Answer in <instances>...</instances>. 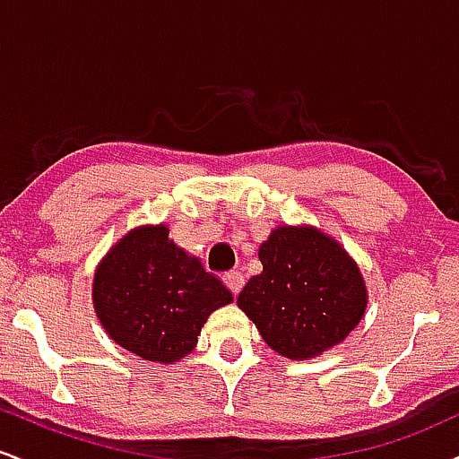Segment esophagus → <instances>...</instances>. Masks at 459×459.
<instances>
[{
    "mask_svg": "<svg viewBox=\"0 0 459 459\" xmlns=\"http://www.w3.org/2000/svg\"><path fill=\"white\" fill-rule=\"evenodd\" d=\"M224 282H226V287H229L230 291H233L235 296H237V293L241 291V287H244V273L237 272V270L226 272L224 273Z\"/></svg>",
    "mask_w": 459,
    "mask_h": 459,
    "instance_id": "obj_1",
    "label": "esophagus"
}]
</instances>
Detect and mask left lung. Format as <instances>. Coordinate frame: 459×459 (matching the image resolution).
Returning a JSON list of instances; mask_svg holds the SVG:
<instances>
[{"label":"left lung","mask_w":459,"mask_h":459,"mask_svg":"<svg viewBox=\"0 0 459 459\" xmlns=\"http://www.w3.org/2000/svg\"><path fill=\"white\" fill-rule=\"evenodd\" d=\"M263 272L237 304L278 354L302 360L341 343L367 308L356 263L315 229L281 226L259 247Z\"/></svg>","instance_id":"obj_1"}]
</instances>
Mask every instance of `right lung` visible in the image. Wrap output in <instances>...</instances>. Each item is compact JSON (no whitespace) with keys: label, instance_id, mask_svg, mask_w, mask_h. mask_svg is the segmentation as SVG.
<instances>
[{"label":"right lung","instance_id":"obj_1","mask_svg":"<svg viewBox=\"0 0 459 459\" xmlns=\"http://www.w3.org/2000/svg\"><path fill=\"white\" fill-rule=\"evenodd\" d=\"M168 233L160 224L125 235L97 267L92 298L112 341L172 365L194 350L204 321L233 293Z\"/></svg>","mask_w":459,"mask_h":459}]
</instances>
